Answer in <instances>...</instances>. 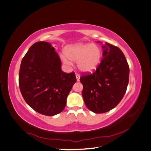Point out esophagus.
Here are the masks:
<instances>
[{
  "label": "esophagus",
  "mask_w": 151,
  "mask_h": 151,
  "mask_svg": "<svg viewBox=\"0 0 151 151\" xmlns=\"http://www.w3.org/2000/svg\"><path fill=\"white\" fill-rule=\"evenodd\" d=\"M76 79H77V81H79V79H80V76L79 74H76Z\"/></svg>",
  "instance_id": "obj_1"
}]
</instances>
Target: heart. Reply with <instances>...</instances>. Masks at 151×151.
Listing matches in <instances>:
<instances>
[{
    "label": "heart",
    "instance_id": "obj_1",
    "mask_svg": "<svg viewBox=\"0 0 151 151\" xmlns=\"http://www.w3.org/2000/svg\"><path fill=\"white\" fill-rule=\"evenodd\" d=\"M65 56L61 58L63 63L71 65V61L76 62L81 72L90 73L98 67L101 61V50L96 44L76 43L66 47L64 49Z\"/></svg>",
    "mask_w": 151,
    "mask_h": 151
}]
</instances>
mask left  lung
Returning a JSON list of instances; mask_svg holds the SVG:
<instances>
[{
    "mask_svg": "<svg viewBox=\"0 0 151 151\" xmlns=\"http://www.w3.org/2000/svg\"><path fill=\"white\" fill-rule=\"evenodd\" d=\"M102 48L103 59L96 71L80 78L84 103L95 113L108 112L119 104L126 93L129 75L126 57L119 47L106 42Z\"/></svg>",
    "mask_w": 151,
    "mask_h": 151,
    "instance_id": "left-lung-1",
    "label": "left lung"
}]
</instances>
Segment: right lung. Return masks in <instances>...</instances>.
<instances>
[{
	"mask_svg": "<svg viewBox=\"0 0 151 151\" xmlns=\"http://www.w3.org/2000/svg\"><path fill=\"white\" fill-rule=\"evenodd\" d=\"M61 66L55 48L45 42L33 44L22 60L18 77L22 95L42 115L54 116L63 111L76 82L74 72L65 73Z\"/></svg>",
	"mask_w": 151,
	"mask_h": 151,
	"instance_id": "1",
	"label": "right lung"
}]
</instances>
